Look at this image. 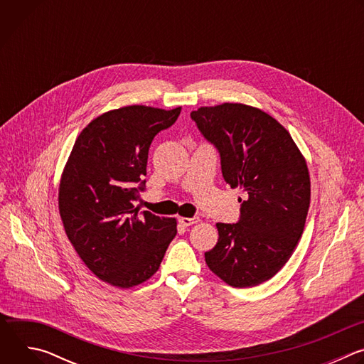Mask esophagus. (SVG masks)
Returning a JSON list of instances; mask_svg holds the SVG:
<instances>
[{
    "instance_id": "obj_1",
    "label": "esophagus",
    "mask_w": 364,
    "mask_h": 364,
    "mask_svg": "<svg viewBox=\"0 0 364 364\" xmlns=\"http://www.w3.org/2000/svg\"><path fill=\"white\" fill-rule=\"evenodd\" d=\"M200 219L198 218H180V223L184 226V228H188L191 225H196L198 223Z\"/></svg>"
}]
</instances>
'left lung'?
Listing matches in <instances>:
<instances>
[{
  "label": "left lung",
  "mask_w": 364,
  "mask_h": 364,
  "mask_svg": "<svg viewBox=\"0 0 364 364\" xmlns=\"http://www.w3.org/2000/svg\"><path fill=\"white\" fill-rule=\"evenodd\" d=\"M190 117L219 151L225 181L246 194L237 223L216 225L219 239L205 264L230 287L262 284L301 239L311 196L306 163L289 132L257 108L222 103Z\"/></svg>",
  "instance_id": "obj_1"
}]
</instances>
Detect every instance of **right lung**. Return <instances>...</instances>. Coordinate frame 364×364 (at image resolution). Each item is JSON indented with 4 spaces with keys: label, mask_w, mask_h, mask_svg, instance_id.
<instances>
[{
    "label": "right lung",
    "mask_w": 364,
    "mask_h": 364,
    "mask_svg": "<svg viewBox=\"0 0 364 364\" xmlns=\"http://www.w3.org/2000/svg\"><path fill=\"white\" fill-rule=\"evenodd\" d=\"M171 111L132 105L95 118L77 136L59 188L66 235L85 265L102 281L131 288L159 271L176 219L139 212L149 145L170 128Z\"/></svg>",
    "instance_id": "1"
}]
</instances>
